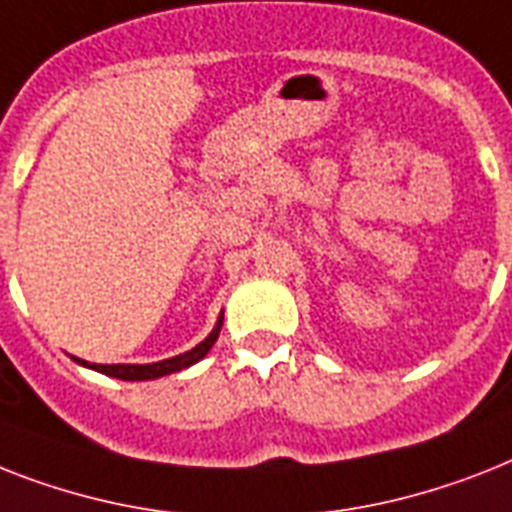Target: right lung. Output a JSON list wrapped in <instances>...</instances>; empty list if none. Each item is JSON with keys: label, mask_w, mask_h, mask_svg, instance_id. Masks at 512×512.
Masks as SVG:
<instances>
[{"label": "right lung", "mask_w": 512, "mask_h": 512, "mask_svg": "<svg viewBox=\"0 0 512 512\" xmlns=\"http://www.w3.org/2000/svg\"><path fill=\"white\" fill-rule=\"evenodd\" d=\"M220 326H223V315L218 318L215 328L210 331L205 342H199L194 350L184 352V355H176V357H168V360H160V363H147V365H97V363H86L81 357H73L78 365H86L91 371H99L105 373V376L112 378H120V381H152V378H160V376H168V373H176V371H184L189 365L199 363L207 352L213 350L215 339L220 334Z\"/></svg>", "instance_id": "right-lung-1"}]
</instances>
